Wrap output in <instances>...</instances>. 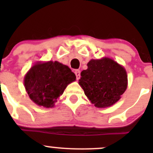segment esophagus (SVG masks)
<instances>
[{
    "label": "esophagus",
    "instance_id": "1",
    "mask_svg": "<svg viewBox=\"0 0 153 153\" xmlns=\"http://www.w3.org/2000/svg\"><path fill=\"white\" fill-rule=\"evenodd\" d=\"M75 74L76 75L77 80H79L80 78V71L79 70H75Z\"/></svg>",
    "mask_w": 153,
    "mask_h": 153
}]
</instances>
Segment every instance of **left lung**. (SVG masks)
Here are the masks:
<instances>
[{"label":"left lung","instance_id":"8db88e82","mask_svg":"<svg viewBox=\"0 0 153 153\" xmlns=\"http://www.w3.org/2000/svg\"><path fill=\"white\" fill-rule=\"evenodd\" d=\"M80 73L79 84L94 106L104 108L114 104L127 87L125 69L113 59H91Z\"/></svg>","mask_w":153,"mask_h":153}]
</instances>
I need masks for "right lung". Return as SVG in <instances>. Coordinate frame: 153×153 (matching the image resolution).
<instances>
[{"label": "right lung", "mask_w": 153, "mask_h": 153, "mask_svg": "<svg viewBox=\"0 0 153 153\" xmlns=\"http://www.w3.org/2000/svg\"><path fill=\"white\" fill-rule=\"evenodd\" d=\"M75 79L74 73L68 66L50 61L34 65L26 75L24 85L35 103L50 108Z\"/></svg>", "instance_id": "right-lung-1"}]
</instances>
